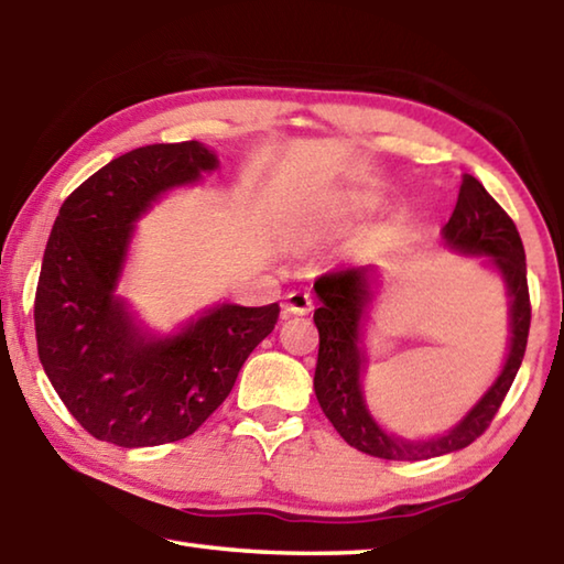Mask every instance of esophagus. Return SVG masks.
Listing matches in <instances>:
<instances>
[{"label":"esophagus","instance_id":"obj_1","mask_svg":"<svg viewBox=\"0 0 564 564\" xmlns=\"http://www.w3.org/2000/svg\"><path fill=\"white\" fill-rule=\"evenodd\" d=\"M285 313H295V316H305V313H311L313 308V299L308 291H291L285 295V303H283Z\"/></svg>","mask_w":564,"mask_h":564}]
</instances>
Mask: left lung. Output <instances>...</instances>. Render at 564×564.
<instances>
[{
    "label": "left lung",
    "instance_id": "8db88e82",
    "mask_svg": "<svg viewBox=\"0 0 564 564\" xmlns=\"http://www.w3.org/2000/svg\"><path fill=\"white\" fill-rule=\"evenodd\" d=\"M443 236L447 246L455 248V251L490 256L492 265L502 273L505 283H508V293L512 299V338L502 373L488 393L480 398V403L443 437L413 443L390 435L370 417L366 400H362L360 370L366 358H362L358 348V340L362 311H366L370 295H373L370 293L373 269L370 265L338 269L323 273L313 283L321 299V308L313 313L321 336L316 378H313L316 398L343 441L360 453L383 457V460H427V457L463 451V447L477 441L488 431L495 413L500 410L520 370L524 348H528L532 308L522 238L512 218L505 214V208L470 174L463 176L455 212L451 221L445 224Z\"/></svg>",
    "mask_w": 564,
    "mask_h": 564
}]
</instances>
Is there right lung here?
Wrapping results in <instances>:
<instances>
[{
  "instance_id": "add662e5",
  "label": "right lung",
  "mask_w": 564,
  "mask_h": 564,
  "mask_svg": "<svg viewBox=\"0 0 564 564\" xmlns=\"http://www.w3.org/2000/svg\"><path fill=\"white\" fill-rule=\"evenodd\" d=\"M216 164L198 141L141 147L109 161L59 208L36 283V348L56 395L97 441L151 447L196 433L279 323V303H224L176 336L149 338L113 295L133 221Z\"/></svg>"
}]
</instances>
